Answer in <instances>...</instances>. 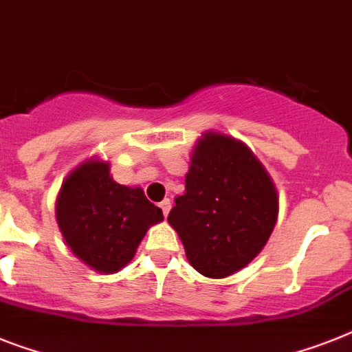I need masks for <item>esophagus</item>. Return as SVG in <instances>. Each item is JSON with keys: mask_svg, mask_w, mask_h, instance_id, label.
<instances>
[{"mask_svg": "<svg viewBox=\"0 0 352 352\" xmlns=\"http://www.w3.org/2000/svg\"><path fill=\"white\" fill-rule=\"evenodd\" d=\"M159 208L162 209V214H164V217H168V212H170V209H171V202L168 199H164L161 204H159Z\"/></svg>", "mask_w": 352, "mask_h": 352, "instance_id": "obj_1", "label": "esophagus"}]
</instances>
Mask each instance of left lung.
<instances>
[{
    "label": "left lung",
    "instance_id": "8db88e82",
    "mask_svg": "<svg viewBox=\"0 0 352 352\" xmlns=\"http://www.w3.org/2000/svg\"><path fill=\"white\" fill-rule=\"evenodd\" d=\"M277 214L276 184L252 150L232 135L204 132L184 195L168 214L191 267L211 279L236 274L267 245Z\"/></svg>",
    "mask_w": 352,
    "mask_h": 352
}]
</instances>
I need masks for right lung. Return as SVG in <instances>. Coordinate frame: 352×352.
<instances>
[{
  "mask_svg": "<svg viewBox=\"0 0 352 352\" xmlns=\"http://www.w3.org/2000/svg\"><path fill=\"white\" fill-rule=\"evenodd\" d=\"M55 217L71 252L98 274H116L131 263L146 231L164 220L140 186L118 184L100 157L69 171Z\"/></svg>",
  "mask_w": 352,
  "mask_h": 352,
  "instance_id": "1",
  "label": "right lung"
}]
</instances>
